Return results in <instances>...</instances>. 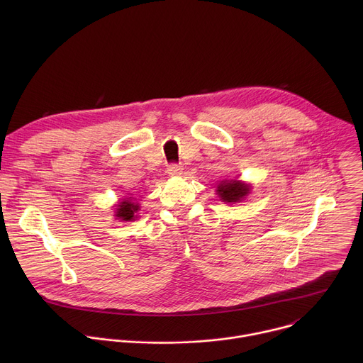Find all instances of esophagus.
Returning <instances> with one entry per match:
<instances>
[{"label": "esophagus", "instance_id": "34e87169", "mask_svg": "<svg viewBox=\"0 0 363 363\" xmlns=\"http://www.w3.org/2000/svg\"><path fill=\"white\" fill-rule=\"evenodd\" d=\"M168 174H169V177H181L182 167L178 164H171V165H168Z\"/></svg>", "mask_w": 363, "mask_h": 363}]
</instances>
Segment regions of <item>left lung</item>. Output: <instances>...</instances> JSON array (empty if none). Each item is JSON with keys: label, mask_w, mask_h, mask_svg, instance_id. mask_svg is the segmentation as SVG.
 Instances as JSON below:
<instances>
[{"label": "left lung", "mask_w": 363, "mask_h": 363, "mask_svg": "<svg viewBox=\"0 0 363 363\" xmlns=\"http://www.w3.org/2000/svg\"><path fill=\"white\" fill-rule=\"evenodd\" d=\"M250 185L241 182V181H235V179H230V181H221L217 186V194L218 196L224 201V202H240L241 199H244L248 194H250Z\"/></svg>", "instance_id": "8db88e82"}]
</instances>
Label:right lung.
<instances>
[{"mask_svg": "<svg viewBox=\"0 0 363 363\" xmlns=\"http://www.w3.org/2000/svg\"><path fill=\"white\" fill-rule=\"evenodd\" d=\"M139 211V203L133 202L130 198L119 202L116 208V217L122 221H133L136 218V213Z\"/></svg>", "mask_w": 363, "mask_h": 363, "instance_id": "add662e5", "label": "right lung"}]
</instances>
